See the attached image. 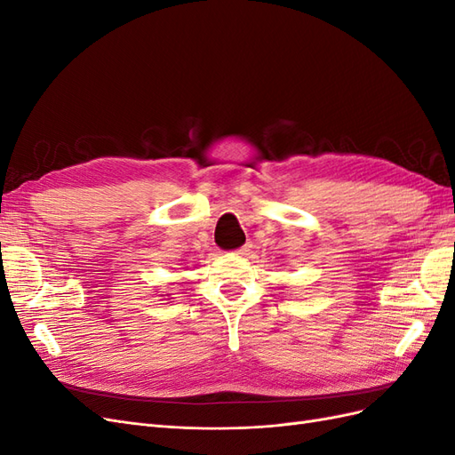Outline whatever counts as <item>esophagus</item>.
<instances>
[{"instance_id":"34e87169","label":"esophagus","mask_w":455,"mask_h":455,"mask_svg":"<svg viewBox=\"0 0 455 455\" xmlns=\"http://www.w3.org/2000/svg\"><path fill=\"white\" fill-rule=\"evenodd\" d=\"M251 249H252V244H251V243H246V244H243L241 249L237 251V254H239V256H246V254L251 252Z\"/></svg>"}]
</instances>
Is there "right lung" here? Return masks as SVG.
<instances>
[{
	"mask_svg": "<svg viewBox=\"0 0 455 455\" xmlns=\"http://www.w3.org/2000/svg\"><path fill=\"white\" fill-rule=\"evenodd\" d=\"M159 296H163V298H164V296H167V299H171V298H169V294H159Z\"/></svg>",
	"mask_w": 455,
	"mask_h": 455,
	"instance_id": "right-lung-1",
	"label": "right lung"
}]
</instances>
